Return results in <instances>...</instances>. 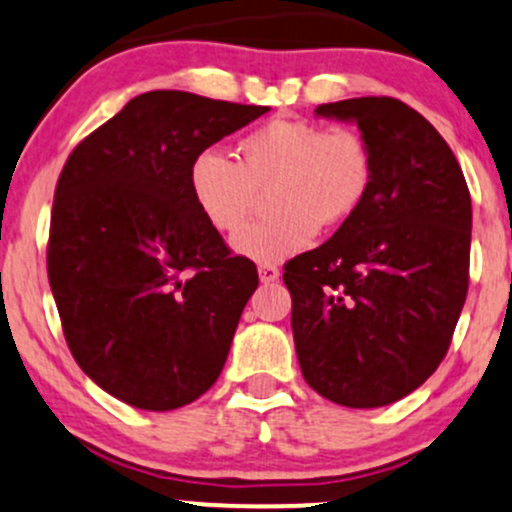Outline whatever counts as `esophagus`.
<instances>
[{"mask_svg": "<svg viewBox=\"0 0 512 512\" xmlns=\"http://www.w3.org/2000/svg\"><path fill=\"white\" fill-rule=\"evenodd\" d=\"M257 272H260V279L265 284H272V282H277V279H279V269L274 265H260V267H257Z\"/></svg>", "mask_w": 512, "mask_h": 512, "instance_id": "34e87169", "label": "esophagus"}]
</instances>
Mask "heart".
<instances>
[{
    "label": "heart",
    "mask_w": 512,
    "mask_h": 512,
    "mask_svg": "<svg viewBox=\"0 0 512 512\" xmlns=\"http://www.w3.org/2000/svg\"><path fill=\"white\" fill-rule=\"evenodd\" d=\"M372 177V148L355 126L272 119L240 138L235 160L216 148L201 150L189 165V192L213 230L233 235L267 189L272 211L233 247L269 265L303 250L318 226L335 228L355 216Z\"/></svg>",
    "instance_id": "b5f03b06"
}]
</instances>
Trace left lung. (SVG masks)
<instances>
[{
  "instance_id": "obj_1",
  "label": "left lung",
  "mask_w": 512,
  "mask_h": 512,
  "mask_svg": "<svg viewBox=\"0 0 512 512\" xmlns=\"http://www.w3.org/2000/svg\"><path fill=\"white\" fill-rule=\"evenodd\" d=\"M372 148L367 199L330 240L284 265L303 379L328 401L379 408L445 359L469 289L471 196L445 138L393 97L320 104Z\"/></svg>"
}]
</instances>
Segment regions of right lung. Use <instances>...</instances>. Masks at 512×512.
Wrapping results in <instances>:
<instances>
[{
  "label": "right lung",
  "mask_w": 512,
  "mask_h": 512,
  "mask_svg": "<svg viewBox=\"0 0 512 512\" xmlns=\"http://www.w3.org/2000/svg\"><path fill=\"white\" fill-rule=\"evenodd\" d=\"M267 111L157 89L67 157L50 213V291L75 362L128 406H187L226 364L260 279L196 209L189 165Z\"/></svg>",
  "instance_id": "add662e5"
}]
</instances>
